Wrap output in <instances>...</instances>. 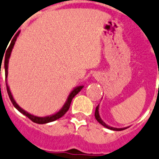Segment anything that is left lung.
<instances>
[{
  "mask_svg": "<svg viewBox=\"0 0 159 159\" xmlns=\"http://www.w3.org/2000/svg\"><path fill=\"white\" fill-rule=\"evenodd\" d=\"M95 118L96 119L98 120L99 123H100L101 124H102V126H104L105 128H108V129H111V130H113V131H122V130H124L126 129L127 128H114V127H111V126L107 125V124L105 123L103 120L102 119V118L100 117V115H99V105H98L97 107H96V111H95Z\"/></svg>",
  "mask_w": 159,
  "mask_h": 159,
  "instance_id": "obj_1",
  "label": "left lung"
}]
</instances>
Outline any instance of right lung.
Listing matches in <instances>:
<instances>
[{
    "label": "right lung",
    "instance_id": "1",
    "mask_svg": "<svg viewBox=\"0 0 159 159\" xmlns=\"http://www.w3.org/2000/svg\"><path fill=\"white\" fill-rule=\"evenodd\" d=\"M19 33H20V31H18L17 34L14 35V37L13 38V40H11V43H10V46L9 48H7V50H6V53L5 54V62H4V67H5V73H6V89H7V93L8 95H9V98H10V101H11L12 104L14 105V106L15 108L18 110V111L20 113H22L23 115H24L25 116H27V118H29L31 119V121L35 123V124H48V123H50V122L55 121V120H57L59 118L62 117L64 115L66 114V112L69 110L70 106V103H71V101L73 99L75 96L78 94L81 91V89L84 88V85H80V86H77V87L74 88V89H72V91L70 92L69 96H68L67 99L66 101V102L64 103V105L62 106L60 110H59L57 112L54 113L53 115H48V116H44V117H40V116H35L34 115H31L30 113H28L27 111H26L25 110H23V108H21L20 106H18L17 104V102H15L14 100V97L12 95L11 92H10V87H9V85H8V82H7V77H8V67H9V59L10 57V55H11L12 50H13V48L14 46V44H15V42H16L17 38L19 35Z\"/></svg>",
    "mask_w": 159,
    "mask_h": 159
}]
</instances>
